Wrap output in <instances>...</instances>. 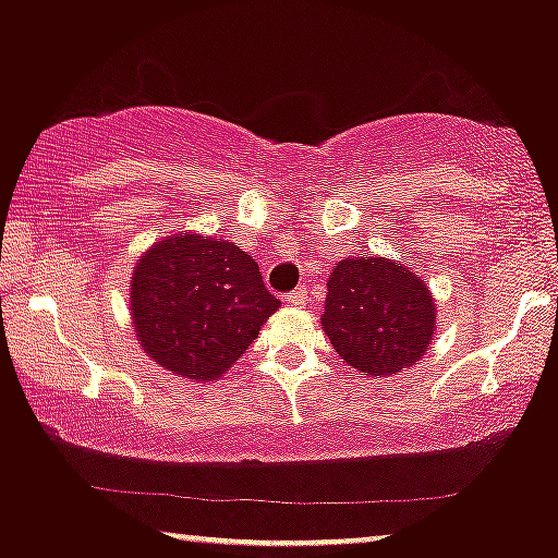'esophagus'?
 <instances>
[{"instance_id":"34e87169","label":"esophagus","mask_w":558,"mask_h":558,"mask_svg":"<svg viewBox=\"0 0 558 558\" xmlns=\"http://www.w3.org/2000/svg\"><path fill=\"white\" fill-rule=\"evenodd\" d=\"M306 301H308L306 288H296L293 293H288V304L291 306H306Z\"/></svg>"}]
</instances>
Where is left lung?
<instances>
[{
  "label": "left lung",
  "mask_w": 558,
  "mask_h": 558,
  "mask_svg": "<svg viewBox=\"0 0 558 558\" xmlns=\"http://www.w3.org/2000/svg\"><path fill=\"white\" fill-rule=\"evenodd\" d=\"M434 301L415 272L385 257L343 259L327 280L322 327L348 366L389 377L434 338Z\"/></svg>",
  "instance_id": "left-lung-1"
}]
</instances>
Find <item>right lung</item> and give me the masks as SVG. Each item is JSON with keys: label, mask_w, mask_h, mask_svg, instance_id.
Wrapping results in <instances>:
<instances>
[{"label": "right lung", "mask_w": 558, "mask_h": 558, "mask_svg": "<svg viewBox=\"0 0 558 558\" xmlns=\"http://www.w3.org/2000/svg\"><path fill=\"white\" fill-rule=\"evenodd\" d=\"M280 301L236 244L177 233L134 267L132 322L140 345L186 379L226 374Z\"/></svg>", "instance_id": "obj_1"}]
</instances>
